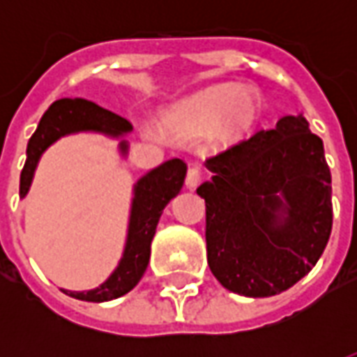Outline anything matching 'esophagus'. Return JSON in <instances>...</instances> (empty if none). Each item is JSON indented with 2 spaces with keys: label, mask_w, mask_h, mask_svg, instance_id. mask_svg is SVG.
Wrapping results in <instances>:
<instances>
[{
  "label": "esophagus",
  "mask_w": 357,
  "mask_h": 357,
  "mask_svg": "<svg viewBox=\"0 0 357 357\" xmlns=\"http://www.w3.org/2000/svg\"><path fill=\"white\" fill-rule=\"evenodd\" d=\"M201 179H202V174H201V170L197 168V166L189 168V170H187V178H185L187 189H197V187H199V183H201Z\"/></svg>",
  "instance_id": "1"
}]
</instances>
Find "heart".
<instances>
[{"mask_svg": "<svg viewBox=\"0 0 357 357\" xmlns=\"http://www.w3.org/2000/svg\"><path fill=\"white\" fill-rule=\"evenodd\" d=\"M264 112L260 89L250 84H214L197 91L160 114L167 135L178 141H201L210 135L212 145L229 149L255 130ZM145 137L162 141L166 136L155 126L143 128Z\"/></svg>", "mask_w": 357, "mask_h": 357, "instance_id": "1", "label": "heart"}]
</instances>
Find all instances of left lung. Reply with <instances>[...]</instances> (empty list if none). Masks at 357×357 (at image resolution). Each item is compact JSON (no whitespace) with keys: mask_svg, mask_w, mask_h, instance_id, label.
<instances>
[{"mask_svg":"<svg viewBox=\"0 0 357 357\" xmlns=\"http://www.w3.org/2000/svg\"><path fill=\"white\" fill-rule=\"evenodd\" d=\"M206 258L227 291L264 298L310 273L333 227L331 172L306 118H279L206 160Z\"/></svg>","mask_w":357,"mask_h":357,"instance_id":"1","label":"left lung"}]
</instances>
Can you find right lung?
<instances>
[{"instance_id": "obj_1", "label": "right lung", "mask_w": 357, "mask_h": 357, "mask_svg": "<svg viewBox=\"0 0 357 357\" xmlns=\"http://www.w3.org/2000/svg\"><path fill=\"white\" fill-rule=\"evenodd\" d=\"M132 124L114 112L101 109L86 99H59L45 110L38 124V130L30 137L26 147V162L20 172V197L24 199L30 191L36 168L47 149L61 137L73 133H101L105 137L118 141V153L128 156L130 143L126 135L132 132ZM187 166L179 158L166 160L147 174H143L132 189V204L128 216V231L122 256L116 268L105 281L89 291H61L73 298L86 302H107L124 296L139 283L151 258V243L156 225L162 216L166 204L179 195L185 181Z\"/></svg>"}]
</instances>
